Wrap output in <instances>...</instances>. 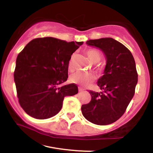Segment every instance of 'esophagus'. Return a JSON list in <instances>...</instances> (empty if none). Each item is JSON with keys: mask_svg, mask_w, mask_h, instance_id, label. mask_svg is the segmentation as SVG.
<instances>
[{"mask_svg": "<svg viewBox=\"0 0 153 153\" xmlns=\"http://www.w3.org/2000/svg\"><path fill=\"white\" fill-rule=\"evenodd\" d=\"M78 91H79V92H81V91H83L84 90L82 88H81L80 87H78Z\"/></svg>", "mask_w": 153, "mask_h": 153, "instance_id": "esophagus-1", "label": "esophagus"}]
</instances>
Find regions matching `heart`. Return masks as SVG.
Listing matches in <instances>:
<instances>
[{
	"label": "heart",
	"instance_id": "b5f03b06",
	"mask_svg": "<svg viewBox=\"0 0 153 153\" xmlns=\"http://www.w3.org/2000/svg\"><path fill=\"white\" fill-rule=\"evenodd\" d=\"M85 53L89 57V59L92 61L93 62H98L100 59H101V53L99 50L96 49H91V50H87ZM75 54L71 56V59L69 62V67L71 68L72 62H73V59H74ZM71 81L75 82V83L80 84L81 85H87L91 82H93L95 79V76L91 73H75L71 76Z\"/></svg>",
	"mask_w": 153,
	"mask_h": 153
}]
</instances>
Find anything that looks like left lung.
<instances>
[{
  "label": "left lung",
  "instance_id": "obj_1",
  "mask_svg": "<svg viewBox=\"0 0 153 153\" xmlns=\"http://www.w3.org/2000/svg\"><path fill=\"white\" fill-rule=\"evenodd\" d=\"M86 44L102 51L106 65L97 82L102 92L89 91L91 100L82 105V114L93 124L107 125L124 114L134 96L138 80L135 61L130 51L112 38L91 39Z\"/></svg>",
  "mask_w": 153,
  "mask_h": 153
}]
</instances>
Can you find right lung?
Masks as SVG:
<instances>
[{"label": "right lung", "mask_w": 153, "mask_h": 153, "mask_svg": "<svg viewBox=\"0 0 153 153\" xmlns=\"http://www.w3.org/2000/svg\"><path fill=\"white\" fill-rule=\"evenodd\" d=\"M82 43L36 38L18 54L13 76L19 102L28 115L38 119L54 117L65 96L78 94L75 83L59 85L68 79L71 55Z\"/></svg>", "instance_id": "right-lung-1"}]
</instances>
